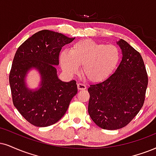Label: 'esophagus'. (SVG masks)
I'll return each mask as SVG.
<instances>
[{
	"mask_svg": "<svg viewBox=\"0 0 156 156\" xmlns=\"http://www.w3.org/2000/svg\"><path fill=\"white\" fill-rule=\"evenodd\" d=\"M77 88L79 90H84L86 89V86L82 83L77 84Z\"/></svg>",
	"mask_w": 156,
	"mask_h": 156,
	"instance_id": "1",
	"label": "esophagus"
}]
</instances>
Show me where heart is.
I'll return each mask as SVG.
<instances>
[{"label":"heart","mask_w":156,"mask_h":156,"mask_svg":"<svg viewBox=\"0 0 156 156\" xmlns=\"http://www.w3.org/2000/svg\"><path fill=\"white\" fill-rule=\"evenodd\" d=\"M120 59V51L116 46L88 39L76 42L70 52L63 51L60 54L61 67L66 74H77L79 66H82L83 76L93 82L108 78L116 70Z\"/></svg>","instance_id":"heart-1"}]
</instances>
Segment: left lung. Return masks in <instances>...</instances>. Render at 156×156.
<instances>
[{
    "label": "left lung",
    "mask_w": 156,
    "mask_h": 156,
    "mask_svg": "<svg viewBox=\"0 0 156 156\" xmlns=\"http://www.w3.org/2000/svg\"><path fill=\"white\" fill-rule=\"evenodd\" d=\"M117 44L123 57L116 72L105 81L88 88V113L103 129L124 127L137 116L143 106L148 84L140 53L124 40Z\"/></svg>",
    "instance_id": "8db88e82"
}]
</instances>
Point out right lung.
<instances>
[{"label":"right lung","instance_id":"right-lung-1","mask_svg":"<svg viewBox=\"0 0 156 156\" xmlns=\"http://www.w3.org/2000/svg\"><path fill=\"white\" fill-rule=\"evenodd\" d=\"M74 40L58 32L41 30L24 41L15 53L9 74L13 103L34 126L45 127L56 123L77 93L76 81H61L55 66L59 64L63 46ZM32 68H37L41 75V87L36 90H29L24 82Z\"/></svg>","mask_w":156,"mask_h":156}]
</instances>
